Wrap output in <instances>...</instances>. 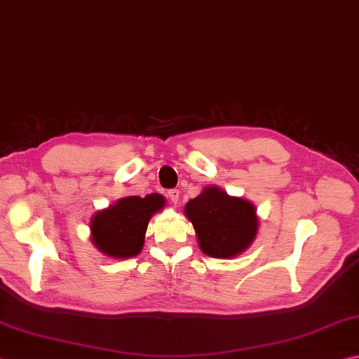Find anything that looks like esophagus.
<instances>
[{"instance_id": "34e87169", "label": "esophagus", "mask_w": 359, "mask_h": 359, "mask_svg": "<svg viewBox=\"0 0 359 359\" xmlns=\"http://www.w3.org/2000/svg\"><path fill=\"white\" fill-rule=\"evenodd\" d=\"M168 198H170V202H172V205H178V202H180V191L178 189H172V191H168Z\"/></svg>"}]
</instances>
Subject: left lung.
<instances>
[{"label": "left lung", "mask_w": 359, "mask_h": 359, "mask_svg": "<svg viewBox=\"0 0 359 359\" xmlns=\"http://www.w3.org/2000/svg\"><path fill=\"white\" fill-rule=\"evenodd\" d=\"M184 215L194 225L200 250L212 259L229 260L243 254L259 233L255 205L217 186H206L191 198Z\"/></svg>", "instance_id": "left-lung-1"}]
</instances>
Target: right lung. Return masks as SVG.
I'll return each instance as SVG.
<instances>
[{
	"mask_svg": "<svg viewBox=\"0 0 359 359\" xmlns=\"http://www.w3.org/2000/svg\"><path fill=\"white\" fill-rule=\"evenodd\" d=\"M165 206L161 194L129 196L94 212L90 221L91 243L110 259H130L142 252L148 222Z\"/></svg>",
	"mask_w": 359,
	"mask_h": 359,
	"instance_id": "obj_1",
	"label": "right lung"
}]
</instances>
